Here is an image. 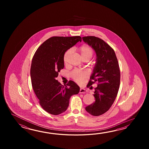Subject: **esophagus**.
Here are the masks:
<instances>
[{"instance_id": "esophagus-1", "label": "esophagus", "mask_w": 149, "mask_h": 149, "mask_svg": "<svg viewBox=\"0 0 149 149\" xmlns=\"http://www.w3.org/2000/svg\"><path fill=\"white\" fill-rule=\"evenodd\" d=\"M87 92V91L85 89V88H81L80 89V91H79V93H86V92Z\"/></svg>"}]
</instances>
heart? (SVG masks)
<instances>
[{
	"label": "heart",
	"mask_w": 149,
	"mask_h": 149,
	"mask_svg": "<svg viewBox=\"0 0 149 149\" xmlns=\"http://www.w3.org/2000/svg\"><path fill=\"white\" fill-rule=\"evenodd\" d=\"M78 52H79L80 57L83 60H89L93 55V50L88 45H84L78 48ZM72 51L71 49H69L65 53L64 55L63 60L64 63L67 64L68 61L72 54ZM88 76V73L86 71H81L79 70H74L71 73V77L76 81L79 84H81L85 78Z\"/></svg>",
	"instance_id": "obj_1"
}]
</instances>
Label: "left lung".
I'll return each instance as SVG.
<instances>
[{
	"label": "left lung",
	"mask_w": 149,
	"mask_h": 149,
	"mask_svg": "<svg viewBox=\"0 0 149 149\" xmlns=\"http://www.w3.org/2000/svg\"><path fill=\"white\" fill-rule=\"evenodd\" d=\"M82 40L95 51L96 60L87 86L97 82L94 96L95 101L87 106L86 110L94 116L108 111L117 97L120 81V72L114 50L104 40L94 36L82 37Z\"/></svg>",
	"instance_id": "obj_1"
}]
</instances>
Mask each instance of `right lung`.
I'll return each mask as SVG.
<instances>
[{"label": "right lung", "mask_w": 149, "mask_h": 149, "mask_svg": "<svg viewBox=\"0 0 149 149\" xmlns=\"http://www.w3.org/2000/svg\"><path fill=\"white\" fill-rule=\"evenodd\" d=\"M80 36L53 37L39 46L32 61V88L42 109L58 115L67 110L70 97L79 93L80 87L70 80L64 87L56 78L64 67L65 53L79 41Z\"/></svg>", "instance_id": "right-lung-1"}]
</instances>
